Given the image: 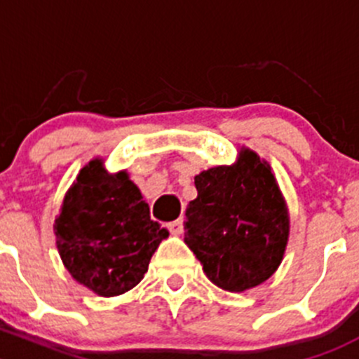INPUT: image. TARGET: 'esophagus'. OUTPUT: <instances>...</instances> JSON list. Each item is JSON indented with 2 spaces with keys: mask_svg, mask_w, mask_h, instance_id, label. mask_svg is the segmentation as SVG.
I'll use <instances>...</instances> for the list:
<instances>
[{
  "mask_svg": "<svg viewBox=\"0 0 359 359\" xmlns=\"http://www.w3.org/2000/svg\"><path fill=\"white\" fill-rule=\"evenodd\" d=\"M168 228L172 235H181L183 233V219L171 221V223H168Z\"/></svg>",
  "mask_w": 359,
  "mask_h": 359,
  "instance_id": "obj_1",
  "label": "esophagus"
}]
</instances>
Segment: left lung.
<instances>
[{
	"label": "left lung",
	"mask_w": 359,
	"mask_h": 359,
	"mask_svg": "<svg viewBox=\"0 0 359 359\" xmlns=\"http://www.w3.org/2000/svg\"><path fill=\"white\" fill-rule=\"evenodd\" d=\"M184 243L219 289L243 292L269 278L285 254L289 210L266 161L249 149L233 165L195 176Z\"/></svg>",
	"instance_id": "obj_1"
}]
</instances>
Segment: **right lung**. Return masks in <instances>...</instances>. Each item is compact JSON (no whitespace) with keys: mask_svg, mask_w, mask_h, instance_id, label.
I'll list each match as a JSON object with an SVG mask.
<instances>
[{"mask_svg":"<svg viewBox=\"0 0 359 359\" xmlns=\"http://www.w3.org/2000/svg\"><path fill=\"white\" fill-rule=\"evenodd\" d=\"M55 235L72 278L114 297L142 282L169 231L150 219V207L128 172L109 175L102 158H93L65 194Z\"/></svg>","mask_w":359,"mask_h":359,"instance_id":"obj_1","label":"right lung"}]
</instances>
